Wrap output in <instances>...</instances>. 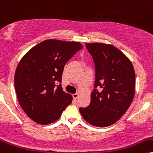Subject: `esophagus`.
<instances>
[{"instance_id": "1", "label": "esophagus", "mask_w": 153, "mask_h": 153, "mask_svg": "<svg viewBox=\"0 0 153 153\" xmlns=\"http://www.w3.org/2000/svg\"><path fill=\"white\" fill-rule=\"evenodd\" d=\"M72 97L74 98V99H76L77 98H78V97H79V94L78 93L74 94H72Z\"/></svg>"}]
</instances>
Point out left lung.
Instances as JSON below:
<instances>
[{
  "instance_id": "8db88e82",
  "label": "left lung",
  "mask_w": 153,
  "mask_h": 153,
  "mask_svg": "<svg viewBox=\"0 0 153 153\" xmlns=\"http://www.w3.org/2000/svg\"><path fill=\"white\" fill-rule=\"evenodd\" d=\"M86 47L95 63V88L90 104L80 108L79 112L91 125L106 127L118 121L133 101L134 68L131 60L113 45L96 42L86 43Z\"/></svg>"
}]
</instances>
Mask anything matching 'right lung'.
<instances>
[{
  "label": "right lung",
  "instance_id": "1",
  "mask_svg": "<svg viewBox=\"0 0 153 153\" xmlns=\"http://www.w3.org/2000/svg\"><path fill=\"white\" fill-rule=\"evenodd\" d=\"M83 48L79 42L46 39L20 59L15 73L19 103L33 121L48 125L56 121L72 101L62 87L66 63Z\"/></svg>",
  "mask_w": 153,
  "mask_h": 153
}]
</instances>
